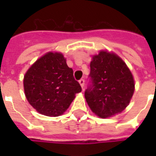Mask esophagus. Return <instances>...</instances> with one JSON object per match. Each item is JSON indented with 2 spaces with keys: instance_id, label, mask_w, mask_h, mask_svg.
I'll use <instances>...</instances> for the list:
<instances>
[{
  "instance_id": "1",
  "label": "esophagus",
  "mask_w": 156,
  "mask_h": 156,
  "mask_svg": "<svg viewBox=\"0 0 156 156\" xmlns=\"http://www.w3.org/2000/svg\"><path fill=\"white\" fill-rule=\"evenodd\" d=\"M79 83H80L81 87H82V88L83 89V87H84V84H85V80H84L83 78H82V79L79 80Z\"/></svg>"
}]
</instances>
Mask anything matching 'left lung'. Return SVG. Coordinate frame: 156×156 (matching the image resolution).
<instances>
[{
	"mask_svg": "<svg viewBox=\"0 0 156 156\" xmlns=\"http://www.w3.org/2000/svg\"><path fill=\"white\" fill-rule=\"evenodd\" d=\"M85 98L91 111L101 118L121 112L134 91L133 75L118 56L100 52L90 62Z\"/></svg>",
	"mask_w": 156,
	"mask_h": 156,
	"instance_id": "left-lung-1",
	"label": "left lung"
}]
</instances>
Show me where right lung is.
<instances>
[{"instance_id": "right-lung-1", "label": "right lung", "mask_w": 156, "mask_h": 156, "mask_svg": "<svg viewBox=\"0 0 156 156\" xmlns=\"http://www.w3.org/2000/svg\"><path fill=\"white\" fill-rule=\"evenodd\" d=\"M28 102L40 113L58 116L67 110L75 94L82 91L63 55L48 52L35 61L24 76Z\"/></svg>"}]
</instances>
